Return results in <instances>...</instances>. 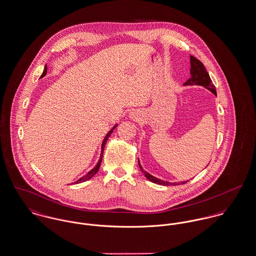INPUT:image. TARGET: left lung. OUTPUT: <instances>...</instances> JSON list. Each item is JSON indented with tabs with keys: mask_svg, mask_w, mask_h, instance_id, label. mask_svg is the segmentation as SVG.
<instances>
[{
	"mask_svg": "<svg viewBox=\"0 0 256 256\" xmlns=\"http://www.w3.org/2000/svg\"><path fill=\"white\" fill-rule=\"evenodd\" d=\"M190 78L188 80H186L184 83V85H200V86H204V88H206L208 90H210V92L216 94V90H215V86L213 85L211 79H210V74L206 70L204 66L202 64V62L200 60H198V58H196L194 56H190ZM139 162L140 169L142 170V172L144 174V176L146 177L148 180H150L152 183L158 184V185H163V186H176V185H180V184H186L188 181L185 182H181V183H170V182H166L162 181L160 179H158L156 177L148 174V172L144 171L142 167L140 166Z\"/></svg>",
	"mask_w": 256,
	"mask_h": 256,
	"instance_id": "obj_1",
	"label": "left lung"
}]
</instances>
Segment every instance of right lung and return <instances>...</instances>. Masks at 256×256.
Returning <instances> with one entry per match:
<instances>
[{"label": "right lung", "mask_w": 256, "mask_h": 256, "mask_svg": "<svg viewBox=\"0 0 256 256\" xmlns=\"http://www.w3.org/2000/svg\"><path fill=\"white\" fill-rule=\"evenodd\" d=\"M46 66H45V68H44V71H43V74L41 75V77H44L45 75H46ZM117 124L116 126H114L112 129H110V131L106 134V136L104 137V139L102 140V152H100V160H98V162L96 163V165L94 167L93 169L91 170V171H89L85 176H83L82 178H80L79 180H77L74 184H79V183H82V182H85V181H87V180H89V179H91L92 177H93L94 175H96V173L98 171V169H100V163H102V154H104V146H106V140H108L110 138V134L114 132V130L116 128Z\"/></svg>", "instance_id": "1"}]
</instances>
